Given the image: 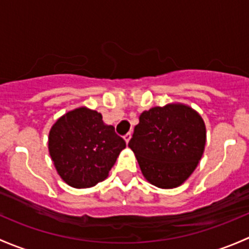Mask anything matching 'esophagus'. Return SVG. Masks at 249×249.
Segmentation results:
<instances>
[{"mask_svg":"<svg viewBox=\"0 0 249 249\" xmlns=\"http://www.w3.org/2000/svg\"><path fill=\"white\" fill-rule=\"evenodd\" d=\"M124 142H127V143H128V142H129V140H130V138H132V133H127V134H125V135H124Z\"/></svg>","mask_w":249,"mask_h":249,"instance_id":"1","label":"esophagus"}]
</instances>
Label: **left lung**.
I'll return each instance as SVG.
<instances>
[{
    "instance_id": "left-lung-1",
    "label": "left lung",
    "mask_w": 249,
    "mask_h": 249,
    "mask_svg": "<svg viewBox=\"0 0 249 249\" xmlns=\"http://www.w3.org/2000/svg\"><path fill=\"white\" fill-rule=\"evenodd\" d=\"M206 128L201 116L180 103L143 111L129 146L143 178L158 188H176L201 160Z\"/></svg>"
}]
</instances>
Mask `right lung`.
Returning a JSON list of instances; mask_svg holds the SVG:
<instances>
[{"label": "right lung", "instance_id": "right-lung-1", "mask_svg": "<svg viewBox=\"0 0 249 249\" xmlns=\"http://www.w3.org/2000/svg\"><path fill=\"white\" fill-rule=\"evenodd\" d=\"M125 142L96 110L85 107L61 116L49 133V153L66 183L89 188L106 180Z\"/></svg>", "mask_w": 249, "mask_h": 249}]
</instances>
